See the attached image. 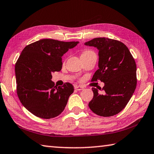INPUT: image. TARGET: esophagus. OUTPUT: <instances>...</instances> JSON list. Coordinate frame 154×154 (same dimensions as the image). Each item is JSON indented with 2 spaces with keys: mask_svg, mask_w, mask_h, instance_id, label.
Wrapping results in <instances>:
<instances>
[{
  "mask_svg": "<svg viewBox=\"0 0 154 154\" xmlns=\"http://www.w3.org/2000/svg\"><path fill=\"white\" fill-rule=\"evenodd\" d=\"M75 90H77L78 91H81V90H83L84 89V88L82 87V86H79V85H77V86H75Z\"/></svg>",
  "mask_w": 154,
  "mask_h": 154,
  "instance_id": "34e87169",
  "label": "esophagus"
}]
</instances>
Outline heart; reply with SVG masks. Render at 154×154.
Returning <instances> with one entry per match:
<instances>
[{
  "instance_id": "1",
  "label": "heart",
  "mask_w": 154,
  "mask_h": 154,
  "mask_svg": "<svg viewBox=\"0 0 154 154\" xmlns=\"http://www.w3.org/2000/svg\"><path fill=\"white\" fill-rule=\"evenodd\" d=\"M94 54V53L91 50H85L82 52V55H87V54Z\"/></svg>"
}]
</instances>
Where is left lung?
Segmentation results:
<instances>
[{"label": "left lung", "instance_id": "left-lung-1", "mask_svg": "<svg viewBox=\"0 0 154 154\" xmlns=\"http://www.w3.org/2000/svg\"><path fill=\"white\" fill-rule=\"evenodd\" d=\"M99 50V69L92 82L105 83L103 93L92 88L94 96L88 104L96 115L110 117L126 106L137 87V65L128 48L122 42L105 37L94 38L85 43Z\"/></svg>", "mask_w": 154, "mask_h": 154}]
</instances>
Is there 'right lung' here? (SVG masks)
I'll return each mask as SVG.
<instances>
[{
    "label": "right lung",
    "mask_w": 154,
    "mask_h": 154,
    "mask_svg": "<svg viewBox=\"0 0 154 154\" xmlns=\"http://www.w3.org/2000/svg\"><path fill=\"white\" fill-rule=\"evenodd\" d=\"M78 43L45 38L26 45L21 53L15 65L17 94L35 116L51 119L64 111L74 87L68 82L55 85L51 73L61 71L62 56Z\"/></svg>",
    "instance_id": "right-lung-1"
}]
</instances>
